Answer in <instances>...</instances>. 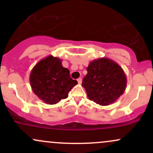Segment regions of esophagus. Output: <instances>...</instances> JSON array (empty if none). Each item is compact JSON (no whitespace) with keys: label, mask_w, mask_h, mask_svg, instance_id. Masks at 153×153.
Listing matches in <instances>:
<instances>
[{"label":"esophagus","mask_w":153,"mask_h":153,"mask_svg":"<svg viewBox=\"0 0 153 153\" xmlns=\"http://www.w3.org/2000/svg\"><path fill=\"white\" fill-rule=\"evenodd\" d=\"M77 81H78V84H81V83H82V78H79L78 79V80H77Z\"/></svg>","instance_id":"34e87169"}]
</instances>
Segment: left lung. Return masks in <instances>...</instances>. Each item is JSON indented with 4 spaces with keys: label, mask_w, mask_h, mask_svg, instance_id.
I'll list each match as a JSON object with an SVG mask.
<instances>
[{
    "label": "left lung",
    "mask_w": 153,
    "mask_h": 153,
    "mask_svg": "<svg viewBox=\"0 0 153 153\" xmlns=\"http://www.w3.org/2000/svg\"><path fill=\"white\" fill-rule=\"evenodd\" d=\"M82 85L91 101L101 106L115 102L124 94L127 77L118 63L101 57L89 63Z\"/></svg>",
    "instance_id": "8db88e82"
}]
</instances>
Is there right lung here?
I'll return each instance as SVG.
<instances>
[{"mask_svg": "<svg viewBox=\"0 0 153 153\" xmlns=\"http://www.w3.org/2000/svg\"><path fill=\"white\" fill-rule=\"evenodd\" d=\"M33 92L47 104H56L66 99L72 88L77 85L70 71L64 68L58 57L49 55L36 64L29 76Z\"/></svg>", "mask_w": 153, "mask_h": 153, "instance_id": "add662e5", "label": "right lung"}]
</instances>
